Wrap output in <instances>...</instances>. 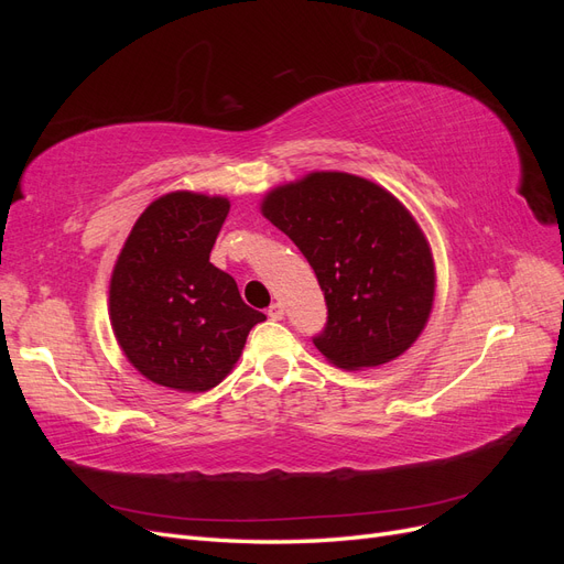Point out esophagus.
I'll return each mask as SVG.
<instances>
[{
  "label": "esophagus",
  "mask_w": 564,
  "mask_h": 564,
  "mask_svg": "<svg viewBox=\"0 0 564 564\" xmlns=\"http://www.w3.org/2000/svg\"><path fill=\"white\" fill-rule=\"evenodd\" d=\"M268 317H270V319H282V317H284L282 303H270V305H268Z\"/></svg>",
  "instance_id": "34e87169"
}]
</instances>
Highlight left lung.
Masks as SVG:
<instances>
[{"mask_svg":"<svg viewBox=\"0 0 564 564\" xmlns=\"http://www.w3.org/2000/svg\"><path fill=\"white\" fill-rule=\"evenodd\" d=\"M263 216L292 240L327 303L317 350L344 369L395 360L429 322L431 249L402 204L360 176L317 172L272 191Z\"/></svg>","mask_w":564,"mask_h":564,"instance_id":"left-lung-1","label":"left lung"}]
</instances>
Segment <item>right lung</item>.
Returning a JSON list of instances; mask_svg holds the SVG:
<instances>
[{
  "label": "right lung",
  "instance_id": "add662e5",
  "mask_svg": "<svg viewBox=\"0 0 564 564\" xmlns=\"http://www.w3.org/2000/svg\"><path fill=\"white\" fill-rule=\"evenodd\" d=\"M230 212L224 197L172 193L135 220L110 282V319L129 362L174 390L226 379L263 313L209 253Z\"/></svg>",
  "mask_w": 564,
  "mask_h": 564
}]
</instances>
